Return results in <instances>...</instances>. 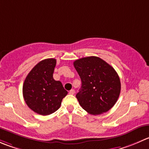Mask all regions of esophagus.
I'll return each mask as SVG.
<instances>
[{
	"instance_id": "obj_1",
	"label": "esophagus",
	"mask_w": 149,
	"mask_h": 149,
	"mask_svg": "<svg viewBox=\"0 0 149 149\" xmlns=\"http://www.w3.org/2000/svg\"><path fill=\"white\" fill-rule=\"evenodd\" d=\"M69 94H70V95H74V94H75L74 89H71V90H70V92H69Z\"/></svg>"
}]
</instances>
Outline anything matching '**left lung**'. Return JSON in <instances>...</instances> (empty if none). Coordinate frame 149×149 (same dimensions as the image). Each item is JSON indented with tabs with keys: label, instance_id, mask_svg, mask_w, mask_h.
I'll use <instances>...</instances> for the list:
<instances>
[{
	"label": "left lung",
	"instance_id": "left-lung-1",
	"mask_svg": "<svg viewBox=\"0 0 149 149\" xmlns=\"http://www.w3.org/2000/svg\"><path fill=\"white\" fill-rule=\"evenodd\" d=\"M73 65L81 80L76 97L82 108L92 115L109 111L121 92L120 79L114 68L94 56L76 60Z\"/></svg>",
	"mask_w": 149,
	"mask_h": 149
}]
</instances>
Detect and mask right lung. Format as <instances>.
Segmentation results:
<instances>
[{
    "label": "right lung",
    "mask_w": 149,
    "mask_h": 149,
    "mask_svg": "<svg viewBox=\"0 0 149 149\" xmlns=\"http://www.w3.org/2000/svg\"><path fill=\"white\" fill-rule=\"evenodd\" d=\"M56 63L53 58L39 62L30 70L23 84V97L27 106L43 116L58 110L68 94L61 82L53 78Z\"/></svg>",
    "instance_id": "obj_1"
}]
</instances>
